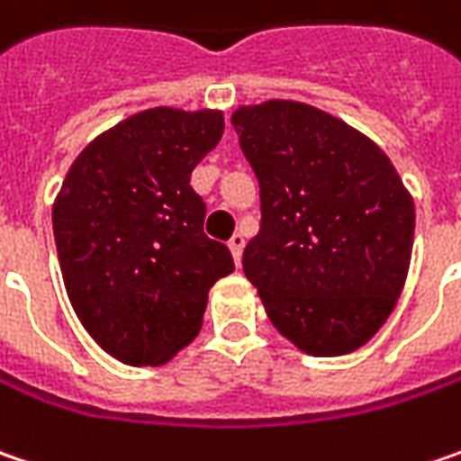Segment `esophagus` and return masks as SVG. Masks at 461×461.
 <instances>
[{
    "instance_id": "obj_1",
    "label": "esophagus",
    "mask_w": 461,
    "mask_h": 461,
    "mask_svg": "<svg viewBox=\"0 0 461 461\" xmlns=\"http://www.w3.org/2000/svg\"><path fill=\"white\" fill-rule=\"evenodd\" d=\"M243 243H246V241H243L241 233H233V236H230V241H228V249H230V254H233V262H236V265L241 262Z\"/></svg>"
}]
</instances>
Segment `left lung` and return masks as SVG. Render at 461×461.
I'll use <instances>...</instances> for the list:
<instances>
[{
    "mask_svg": "<svg viewBox=\"0 0 461 461\" xmlns=\"http://www.w3.org/2000/svg\"><path fill=\"white\" fill-rule=\"evenodd\" d=\"M230 122L259 178L243 272L269 321L306 356L356 353L404 288L412 194L374 140L316 105L272 98Z\"/></svg>",
    "mask_w": 461,
    "mask_h": 461,
    "instance_id": "1",
    "label": "left lung"
}]
</instances>
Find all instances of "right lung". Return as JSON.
Masks as SVG:
<instances>
[{
    "label": "right lung",
    "instance_id": "obj_1",
    "mask_svg": "<svg viewBox=\"0 0 461 461\" xmlns=\"http://www.w3.org/2000/svg\"><path fill=\"white\" fill-rule=\"evenodd\" d=\"M218 108L155 105L101 131L54 199L61 280L85 332L127 366H163L194 339L210 288L233 272L204 236L189 184L222 137Z\"/></svg>",
    "mask_w": 461,
    "mask_h": 461
}]
</instances>
